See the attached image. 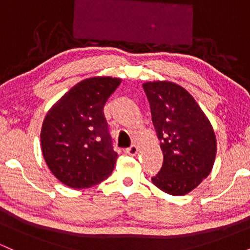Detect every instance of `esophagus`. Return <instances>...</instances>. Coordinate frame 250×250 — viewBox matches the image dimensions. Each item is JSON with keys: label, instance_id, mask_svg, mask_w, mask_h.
<instances>
[{"label": "esophagus", "instance_id": "obj_1", "mask_svg": "<svg viewBox=\"0 0 250 250\" xmlns=\"http://www.w3.org/2000/svg\"><path fill=\"white\" fill-rule=\"evenodd\" d=\"M127 154L130 155V156H135V155L137 154V151H139V148H137L136 145H131L130 147L127 148Z\"/></svg>", "mask_w": 250, "mask_h": 250}]
</instances>
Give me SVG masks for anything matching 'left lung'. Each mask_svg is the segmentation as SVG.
Returning a JSON list of instances; mask_svg holds the SVG:
<instances>
[{"label":"left lung","mask_w":250,"mask_h":250,"mask_svg":"<svg viewBox=\"0 0 250 250\" xmlns=\"http://www.w3.org/2000/svg\"><path fill=\"white\" fill-rule=\"evenodd\" d=\"M143 89L161 142L162 168L151 181L170 195H185L210 174L216 155L213 127L194 97L173 82H147Z\"/></svg>","instance_id":"1"}]
</instances>
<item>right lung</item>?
<instances>
[{
  "label": "right lung",
  "instance_id": "1",
  "mask_svg": "<svg viewBox=\"0 0 250 250\" xmlns=\"http://www.w3.org/2000/svg\"><path fill=\"white\" fill-rule=\"evenodd\" d=\"M121 80L91 77L74 85L45 115L42 154L55 176L70 188H89L113 173V147L103 107Z\"/></svg>",
  "mask_w": 250,
  "mask_h": 250
}]
</instances>
